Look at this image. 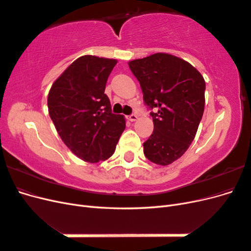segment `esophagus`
I'll use <instances>...</instances> for the list:
<instances>
[{"label": "esophagus", "instance_id": "1", "mask_svg": "<svg viewBox=\"0 0 251 251\" xmlns=\"http://www.w3.org/2000/svg\"><path fill=\"white\" fill-rule=\"evenodd\" d=\"M137 119H138V116L135 115V114H132V115L127 116V120H130V121H136Z\"/></svg>", "mask_w": 251, "mask_h": 251}]
</instances>
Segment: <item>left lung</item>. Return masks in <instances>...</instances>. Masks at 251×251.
<instances>
[{
  "mask_svg": "<svg viewBox=\"0 0 251 251\" xmlns=\"http://www.w3.org/2000/svg\"><path fill=\"white\" fill-rule=\"evenodd\" d=\"M138 79L143 100L153 117L154 131L143 143L150 161L169 165L193 142L203 116L205 80L186 60L169 53H155L128 62Z\"/></svg>",
  "mask_w": 251,
  "mask_h": 251,
  "instance_id": "obj_1",
  "label": "left lung"
}]
</instances>
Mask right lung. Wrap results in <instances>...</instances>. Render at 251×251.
Wrapping results in <instances>:
<instances>
[{"mask_svg":"<svg viewBox=\"0 0 251 251\" xmlns=\"http://www.w3.org/2000/svg\"><path fill=\"white\" fill-rule=\"evenodd\" d=\"M116 59L83 55L53 82L49 115L66 146L81 160H107L126 128L124 115L113 114L105 83Z\"/></svg>","mask_w":251,"mask_h":251,"instance_id":"obj_1","label":"right lung"}]
</instances>
